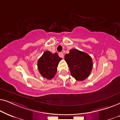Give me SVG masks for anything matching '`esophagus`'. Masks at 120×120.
<instances>
[{
	"label": "esophagus",
	"instance_id": "34e87169",
	"mask_svg": "<svg viewBox=\"0 0 120 120\" xmlns=\"http://www.w3.org/2000/svg\"><path fill=\"white\" fill-rule=\"evenodd\" d=\"M59 56L60 57H61V58H64V54L63 53V52H59Z\"/></svg>",
	"mask_w": 120,
	"mask_h": 120
}]
</instances>
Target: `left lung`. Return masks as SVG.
I'll return each mask as SVG.
<instances>
[{"label": "left lung", "mask_w": 120, "mask_h": 120, "mask_svg": "<svg viewBox=\"0 0 120 120\" xmlns=\"http://www.w3.org/2000/svg\"><path fill=\"white\" fill-rule=\"evenodd\" d=\"M65 60L71 76L77 81H83L89 76L93 67L92 59L88 54L76 49L70 50L65 55Z\"/></svg>", "instance_id": "obj_1"}]
</instances>
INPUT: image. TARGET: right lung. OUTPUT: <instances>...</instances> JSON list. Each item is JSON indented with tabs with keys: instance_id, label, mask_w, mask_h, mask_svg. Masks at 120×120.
Instances as JSON below:
<instances>
[{
	"instance_id": "obj_1",
	"label": "right lung",
	"mask_w": 120,
	"mask_h": 120,
	"mask_svg": "<svg viewBox=\"0 0 120 120\" xmlns=\"http://www.w3.org/2000/svg\"><path fill=\"white\" fill-rule=\"evenodd\" d=\"M56 52L45 51L38 60L37 66L41 75L48 79H52L57 72V67L61 60Z\"/></svg>"
}]
</instances>
